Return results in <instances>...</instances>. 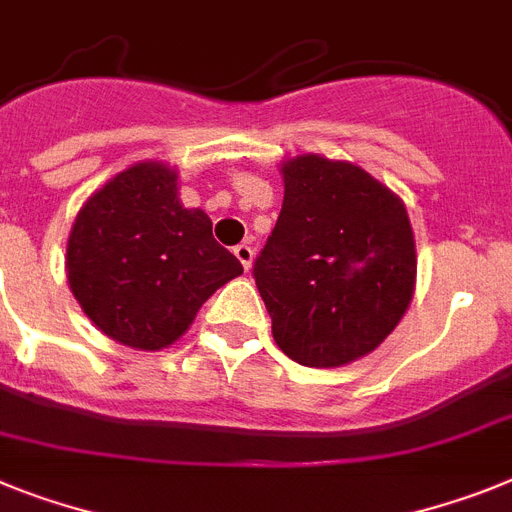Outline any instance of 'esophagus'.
<instances>
[{
  "mask_svg": "<svg viewBox=\"0 0 512 512\" xmlns=\"http://www.w3.org/2000/svg\"><path fill=\"white\" fill-rule=\"evenodd\" d=\"M233 253H235V259L240 261V264H243V269H251V264H253V248L251 246H246V243H240V246H235L233 248Z\"/></svg>",
  "mask_w": 512,
  "mask_h": 512,
  "instance_id": "34e87169",
  "label": "esophagus"
}]
</instances>
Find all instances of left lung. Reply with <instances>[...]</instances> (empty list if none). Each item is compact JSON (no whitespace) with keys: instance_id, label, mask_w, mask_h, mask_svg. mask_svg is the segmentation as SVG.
<instances>
[{"instance_id":"obj_1","label":"left lung","mask_w":512,"mask_h":512,"mask_svg":"<svg viewBox=\"0 0 512 512\" xmlns=\"http://www.w3.org/2000/svg\"><path fill=\"white\" fill-rule=\"evenodd\" d=\"M285 202L253 279L277 347L308 368L365 357L412 303L417 253L404 202L370 173L318 155L282 165Z\"/></svg>"}]
</instances>
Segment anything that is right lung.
Segmentation results:
<instances>
[{
  "label": "right lung",
  "instance_id": "1",
  "mask_svg": "<svg viewBox=\"0 0 512 512\" xmlns=\"http://www.w3.org/2000/svg\"><path fill=\"white\" fill-rule=\"evenodd\" d=\"M243 274L212 238V220L178 199V176L137 163L95 191L72 225L67 279L85 316L116 342L163 349L207 298Z\"/></svg>",
  "mask_w": 512,
  "mask_h": 512
}]
</instances>
